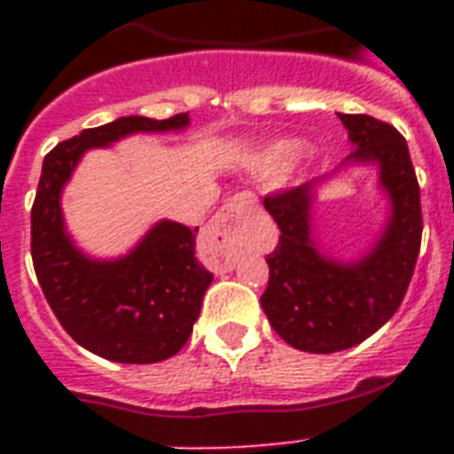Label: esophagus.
Instances as JSON below:
<instances>
[{
	"label": "esophagus",
	"mask_w": 454,
	"mask_h": 454,
	"mask_svg": "<svg viewBox=\"0 0 454 454\" xmlns=\"http://www.w3.org/2000/svg\"><path fill=\"white\" fill-rule=\"evenodd\" d=\"M256 198L252 192H240L228 202L214 219L209 228V238L223 252V269L233 266V252L245 245L249 238V221L254 219Z\"/></svg>",
	"instance_id": "1"
}]
</instances>
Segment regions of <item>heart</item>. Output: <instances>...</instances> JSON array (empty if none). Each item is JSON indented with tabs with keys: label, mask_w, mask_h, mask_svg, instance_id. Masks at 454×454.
Masks as SVG:
<instances>
[{
	"label": "heart",
	"mask_w": 454,
	"mask_h": 454,
	"mask_svg": "<svg viewBox=\"0 0 454 454\" xmlns=\"http://www.w3.org/2000/svg\"><path fill=\"white\" fill-rule=\"evenodd\" d=\"M297 155V145L294 144H280L276 145L269 155V167L270 169H283L285 164H290Z\"/></svg>",
	"instance_id": "1"
}]
</instances>
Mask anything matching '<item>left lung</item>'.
<instances>
[{
  "label": "left lung",
  "instance_id": "8db88e82",
  "mask_svg": "<svg viewBox=\"0 0 454 454\" xmlns=\"http://www.w3.org/2000/svg\"><path fill=\"white\" fill-rule=\"evenodd\" d=\"M339 120L356 144L351 160L380 164L394 214L363 262L337 263L317 254L310 240V184L263 198L280 238L266 254L262 309L287 344L309 353L344 351L380 330L401 306L422 245L419 184L403 134L370 115L339 113Z\"/></svg>",
  "mask_w": 454,
  "mask_h": 454
}]
</instances>
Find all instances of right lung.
I'll return each instance as SVG.
<instances>
[{"label":"right lung","mask_w":454,"mask_h":454,"mask_svg":"<svg viewBox=\"0 0 454 454\" xmlns=\"http://www.w3.org/2000/svg\"><path fill=\"white\" fill-rule=\"evenodd\" d=\"M185 124L188 113L167 120L120 117L59 144L42 164L30 212L32 266L63 330L101 358L145 365L176 356L191 337L214 276L195 259L198 228L174 221H160L124 259H87L63 231L60 188L89 148L134 131Z\"/></svg>","instance_id":"1"}]
</instances>
